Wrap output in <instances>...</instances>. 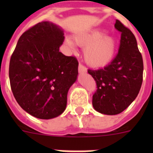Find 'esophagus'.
I'll use <instances>...</instances> for the list:
<instances>
[{
    "instance_id": "1",
    "label": "esophagus",
    "mask_w": 153,
    "mask_h": 153,
    "mask_svg": "<svg viewBox=\"0 0 153 153\" xmlns=\"http://www.w3.org/2000/svg\"><path fill=\"white\" fill-rule=\"evenodd\" d=\"M78 71H79V74H84V73L86 72V67L81 64V63H79V67H78Z\"/></svg>"
}]
</instances>
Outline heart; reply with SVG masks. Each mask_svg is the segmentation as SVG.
I'll list each match as a JSON object with an SVG mask.
<instances>
[{"mask_svg": "<svg viewBox=\"0 0 153 153\" xmlns=\"http://www.w3.org/2000/svg\"><path fill=\"white\" fill-rule=\"evenodd\" d=\"M76 44L86 47L84 59L86 63L93 67H104L111 62L117 51V42L111 36L105 35L102 30H94L90 33L76 36ZM67 44L73 45L70 39L66 40Z\"/></svg>", "mask_w": 153, "mask_h": 153, "instance_id": "heart-1", "label": "heart"}]
</instances>
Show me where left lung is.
I'll list each match as a JSON object with an SVG mask.
<instances>
[{
  "mask_svg": "<svg viewBox=\"0 0 153 153\" xmlns=\"http://www.w3.org/2000/svg\"><path fill=\"white\" fill-rule=\"evenodd\" d=\"M115 28L121 32L116 57L104 68L88 70L97 86L93 106L106 115H117L125 110L136 98L143 83V57L134 34L118 20Z\"/></svg>",
  "mask_w": 153,
  "mask_h": 153,
  "instance_id": "left-lung-1",
  "label": "left lung"
}]
</instances>
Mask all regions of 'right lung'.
<instances>
[{"instance_id":"add662e5","label":"right lung","mask_w":153,"mask_h":153,"mask_svg":"<svg viewBox=\"0 0 153 153\" xmlns=\"http://www.w3.org/2000/svg\"><path fill=\"white\" fill-rule=\"evenodd\" d=\"M62 28L43 21L21 36L10 57L9 78L17 103L31 116L50 120L66 109L69 89L78 75V61L59 51Z\"/></svg>"}]
</instances>
